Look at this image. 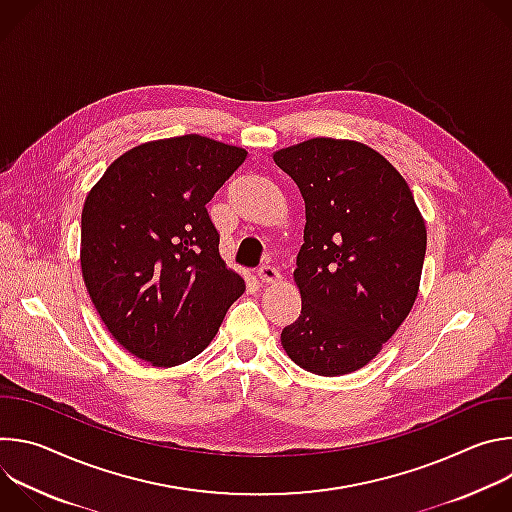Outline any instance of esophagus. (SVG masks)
Segmentation results:
<instances>
[{
	"label": "esophagus",
	"instance_id": "esophagus-1",
	"mask_svg": "<svg viewBox=\"0 0 512 512\" xmlns=\"http://www.w3.org/2000/svg\"><path fill=\"white\" fill-rule=\"evenodd\" d=\"M257 275H259V281L263 283H273L279 279V269L271 263H263L259 269H257Z\"/></svg>",
	"mask_w": 512,
	"mask_h": 512
}]
</instances>
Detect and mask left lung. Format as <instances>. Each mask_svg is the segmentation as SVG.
<instances>
[{"label": "left lung", "instance_id": "8db88e82", "mask_svg": "<svg viewBox=\"0 0 512 512\" xmlns=\"http://www.w3.org/2000/svg\"><path fill=\"white\" fill-rule=\"evenodd\" d=\"M306 202L296 259L300 318L281 330L298 367L320 377L362 369L417 298L427 233L403 176L356 141L316 137L273 154Z\"/></svg>", "mask_w": 512, "mask_h": 512}]
</instances>
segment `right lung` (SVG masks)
<instances>
[{
    "instance_id": "right-lung-1",
    "label": "right lung",
    "mask_w": 512,
    "mask_h": 512,
    "mask_svg": "<svg viewBox=\"0 0 512 512\" xmlns=\"http://www.w3.org/2000/svg\"><path fill=\"white\" fill-rule=\"evenodd\" d=\"M247 152L202 135L137 145L83 208L81 267L113 338L154 367L200 354L245 291L218 255L206 204Z\"/></svg>"
}]
</instances>
